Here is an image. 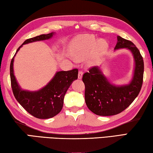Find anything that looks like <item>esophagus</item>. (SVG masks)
<instances>
[{
    "label": "esophagus",
    "instance_id": "1",
    "mask_svg": "<svg viewBox=\"0 0 153 153\" xmlns=\"http://www.w3.org/2000/svg\"><path fill=\"white\" fill-rule=\"evenodd\" d=\"M82 76H83V72L82 71H79L78 73V79H81L82 78Z\"/></svg>",
    "mask_w": 153,
    "mask_h": 153
}]
</instances>
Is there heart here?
<instances>
[{"mask_svg":"<svg viewBox=\"0 0 153 153\" xmlns=\"http://www.w3.org/2000/svg\"><path fill=\"white\" fill-rule=\"evenodd\" d=\"M107 48L105 40H97L94 36L85 34L79 35L72 40L69 51L77 61H83L90 56L89 63L94 64L102 58Z\"/></svg>","mask_w":153,"mask_h":153,"instance_id":"b5f03b06","label":"heart"}]
</instances>
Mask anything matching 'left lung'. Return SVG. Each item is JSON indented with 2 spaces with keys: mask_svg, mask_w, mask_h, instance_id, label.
<instances>
[{
  "mask_svg": "<svg viewBox=\"0 0 153 153\" xmlns=\"http://www.w3.org/2000/svg\"><path fill=\"white\" fill-rule=\"evenodd\" d=\"M128 49L134 59L132 79L128 84L115 86L108 81L100 67L94 66L83 75L85 101L92 113L100 116L117 115L128 108L140 91L144 74V61L138 48L131 41L117 36L115 50Z\"/></svg>",
  "mask_w": 153,
  "mask_h": 153,
  "instance_id": "obj_1",
  "label": "left lung"
}]
</instances>
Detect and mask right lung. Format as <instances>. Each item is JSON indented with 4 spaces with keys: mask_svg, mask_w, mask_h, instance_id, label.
Here are the masks:
<instances>
[{
    "mask_svg": "<svg viewBox=\"0 0 153 153\" xmlns=\"http://www.w3.org/2000/svg\"><path fill=\"white\" fill-rule=\"evenodd\" d=\"M55 34L51 32L48 34H42L27 39L21 45L16 51L17 53L24 45L48 40ZM13 58L10 65V77L12 90L18 102L25 111L38 119H48L60 113L63 105L65 94L73 81L77 79L78 69L70 71H57L55 76L42 88L38 91H28L22 89L17 82L13 72Z\"/></svg>",
    "mask_w": 153,
    "mask_h": 153,
    "instance_id": "right-lung-1",
    "label": "right lung"
}]
</instances>
